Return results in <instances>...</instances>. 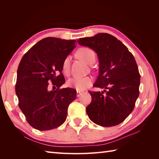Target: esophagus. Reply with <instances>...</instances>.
I'll list each match as a JSON object with an SVG mask.
<instances>
[{
	"label": "esophagus",
	"instance_id": "esophagus-1",
	"mask_svg": "<svg viewBox=\"0 0 159 159\" xmlns=\"http://www.w3.org/2000/svg\"><path fill=\"white\" fill-rule=\"evenodd\" d=\"M82 94H83L82 92H81V91H77V97H80Z\"/></svg>",
	"mask_w": 159,
	"mask_h": 159
}]
</instances>
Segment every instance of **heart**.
<instances>
[{
  "label": "heart",
  "instance_id": "obj_1",
  "mask_svg": "<svg viewBox=\"0 0 159 159\" xmlns=\"http://www.w3.org/2000/svg\"><path fill=\"white\" fill-rule=\"evenodd\" d=\"M77 55L80 59H82V61L89 65L93 64L96 58V54L94 52L92 49L86 47L80 48L77 52ZM70 65V56H67L62 61V72L65 75H68L69 73ZM92 82H93V80L90 77H73L68 81L67 84L69 86L74 88L77 91H82L89 87Z\"/></svg>",
  "mask_w": 159,
  "mask_h": 159
}]
</instances>
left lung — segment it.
Wrapping results in <instances>:
<instances>
[{
  "instance_id": "8db88e82",
  "label": "left lung",
  "mask_w": 159,
  "mask_h": 159,
  "mask_svg": "<svg viewBox=\"0 0 159 159\" xmlns=\"http://www.w3.org/2000/svg\"><path fill=\"white\" fill-rule=\"evenodd\" d=\"M77 42L97 54L99 74L93 86L104 89L89 91L92 101L86 107L88 116L101 126L120 124L133 111L139 94L140 74L135 58L120 41L107 33Z\"/></svg>"
}]
</instances>
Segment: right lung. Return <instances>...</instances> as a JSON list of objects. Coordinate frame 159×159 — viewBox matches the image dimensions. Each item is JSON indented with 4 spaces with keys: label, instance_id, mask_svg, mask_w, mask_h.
Instances as JSON below:
<instances>
[{
    "label": "right lung",
    "instance_id": "add662e5",
    "mask_svg": "<svg viewBox=\"0 0 159 159\" xmlns=\"http://www.w3.org/2000/svg\"><path fill=\"white\" fill-rule=\"evenodd\" d=\"M75 45V40L46 37L33 45L21 59L16 93L21 111L35 129L51 130L66 120L69 105L76 98V90L60 89L65 82L62 64ZM50 82L57 87L56 91L48 90Z\"/></svg>",
    "mask_w": 159,
    "mask_h": 159
}]
</instances>
